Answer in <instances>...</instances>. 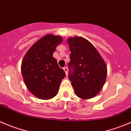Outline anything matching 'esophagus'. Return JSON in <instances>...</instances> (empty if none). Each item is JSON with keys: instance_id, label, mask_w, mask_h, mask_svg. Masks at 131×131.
<instances>
[{"instance_id": "34e87169", "label": "esophagus", "mask_w": 131, "mask_h": 131, "mask_svg": "<svg viewBox=\"0 0 131 131\" xmlns=\"http://www.w3.org/2000/svg\"><path fill=\"white\" fill-rule=\"evenodd\" d=\"M63 70H64L65 73H66V75H68V69L67 67H65V68H63Z\"/></svg>"}]
</instances>
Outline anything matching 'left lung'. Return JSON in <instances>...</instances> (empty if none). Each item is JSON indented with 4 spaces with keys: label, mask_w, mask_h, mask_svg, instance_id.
<instances>
[{
    "label": "left lung",
    "mask_w": 131,
    "mask_h": 131,
    "mask_svg": "<svg viewBox=\"0 0 131 131\" xmlns=\"http://www.w3.org/2000/svg\"><path fill=\"white\" fill-rule=\"evenodd\" d=\"M70 54L69 78L74 94L82 99H90L100 92L106 80L107 68L96 48L81 37L68 39Z\"/></svg>",
    "instance_id": "left-lung-1"
}]
</instances>
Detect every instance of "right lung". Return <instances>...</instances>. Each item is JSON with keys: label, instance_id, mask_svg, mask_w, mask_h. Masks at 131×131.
Masks as SVG:
<instances>
[{"label": "right lung", "instance_id": "1", "mask_svg": "<svg viewBox=\"0 0 131 131\" xmlns=\"http://www.w3.org/2000/svg\"><path fill=\"white\" fill-rule=\"evenodd\" d=\"M62 40L58 35L43 36L29 48L22 61L24 82L28 90L39 99L49 100L55 96L66 77L53 56Z\"/></svg>", "mask_w": 131, "mask_h": 131}]
</instances>
